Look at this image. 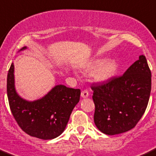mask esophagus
Wrapping results in <instances>:
<instances>
[{
    "mask_svg": "<svg viewBox=\"0 0 156 156\" xmlns=\"http://www.w3.org/2000/svg\"><path fill=\"white\" fill-rule=\"evenodd\" d=\"M81 96L84 98H88V96H89V93H88V91L87 90H83L81 93Z\"/></svg>",
    "mask_w": 156,
    "mask_h": 156,
    "instance_id": "obj_1",
    "label": "esophagus"
}]
</instances>
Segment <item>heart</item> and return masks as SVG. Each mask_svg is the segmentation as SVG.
I'll return each instance as SVG.
<instances>
[{
	"instance_id": "heart-1",
	"label": "heart",
	"mask_w": 156,
	"mask_h": 156,
	"mask_svg": "<svg viewBox=\"0 0 156 156\" xmlns=\"http://www.w3.org/2000/svg\"><path fill=\"white\" fill-rule=\"evenodd\" d=\"M119 68L115 59H95L85 66V70L91 71V77L97 82H105L116 75Z\"/></svg>"
}]
</instances>
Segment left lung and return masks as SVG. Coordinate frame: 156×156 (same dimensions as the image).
<instances>
[{
	"label": "left lung",
	"mask_w": 156,
	"mask_h": 156,
	"mask_svg": "<svg viewBox=\"0 0 156 156\" xmlns=\"http://www.w3.org/2000/svg\"><path fill=\"white\" fill-rule=\"evenodd\" d=\"M147 60L140 55L124 75L93 84L94 122L101 132L118 135L133 129L145 113L152 86Z\"/></svg>",
	"instance_id": "1"
}]
</instances>
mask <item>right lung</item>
Segmentation results:
<instances>
[{
	"label": "right lung",
	"instance_id": "obj_1",
	"mask_svg": "<svg viewBox=\"0 0 156 156\" xmlns=\"http://www.w3.org/2000/svg\"><path fill=\"white\" fill-rule=\"evenodd\" d=\"M26 48L24 47L20 51ZM14 72L12 63L8 74L7 93L10 108L18 126L30 136L44 140L59 136L66 128L71 112L79 101L80 89L58 85L40 99L29 101L16 91Z\"/></svg>",
	"mask_w": 156,
	"mask_h": 156
}]
</instances>
